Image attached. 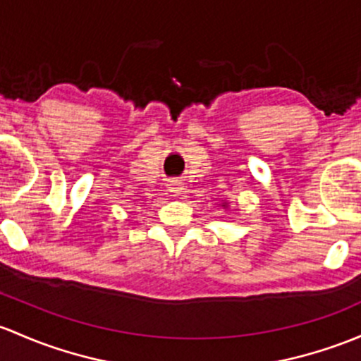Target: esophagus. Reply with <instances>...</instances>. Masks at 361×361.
Here are the masks:
<instances>
[{
  "mask_svg": "<svg viewBox=\"0 0 361 361\" xmlns=\"http://www.w3.org/2000/svg\"><path fill=\"white\" fill-rule=\"evenodd\" d=\"M168 188L174 197L180 195V193L183 192V185H181V181H178V180H171L168 183Z\"/></svg>",
  "mask_w": 361,
  "mask_h": 361,
  "instance_id": "1",
  "label": "esophagus"
}]
</instances>
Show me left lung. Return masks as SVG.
<instances>
[{
	"mask_svg": "<svg viewBox=\"0 0 361 361\" xmlns=\"http://www.w3.org/2000/svg\"><path fill=\"white\" fill-rule=\"evenodd\" d=\"M221 207H223V209H228V202H226V200H223Z\"/></svg>",
	"mask_w": 361,
	"mask_h": 361,
	"instance_id": "8db88e82",
	"label": "left lung"
}]
</instances>
